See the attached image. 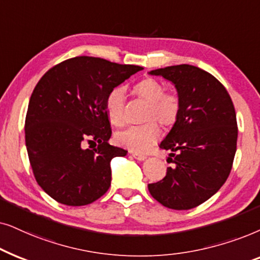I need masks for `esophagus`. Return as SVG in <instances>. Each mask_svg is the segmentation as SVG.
Returning a JSON list of instances; mask_svg holds the SVG:
<instances>
[{
    "mask_svg": "<svg viewBox=\"0 0 260 260\" xmlns=\"http://www.w3.org/2000/svg\"><path fill=\"white\" fill-rule=\"evenodd\" d=\"M132 155L134 158L137 159V160H140V161H143V160H145V159H146L147 157L145 154H141V153H137V152H132Z\"/></svg>",
    "mask_w": 260,
    "mask_h": 260,
    "instance_id": "esophagus-1",
    "label": "esophagus"
}]
</instances>
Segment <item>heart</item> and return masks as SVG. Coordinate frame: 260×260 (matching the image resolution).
<instances>
[{
    "label": "heart",
    "instance_id": "obj_1",
    "mask_svg": "<svg viewBox=\"0 0 260 260\" xmlns=\"http://www.w3.org/2000/svg\"><path fill=\"white\" fill-rule=\"evenodd\" d=\"M134 92L148 103L141 126H132L116 133L115 140L120 146L132 152L143 153L157 143L160 136L158 123L171 126L176 122L181 109V101L174 92H166L164 85L153 78H145L134 85ZM124 92L122 88H114L106 99V112L110 122L122 126L124 117Z\"/></svg>",
    "mask_w": 260,
    "mask_h": 260
}]
</instances>
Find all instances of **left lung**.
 <instances>
[{
	"label": "left lung",
	"instance_id": "8db88e82",
	"mask_svg": "<svg viewBox=\"0 0 260 260\" xmlns=\"http://www.w3.org/2000/svg\"><path fill=\"white\" fill-rule=\"evenodd\" d=\"M148 74L171 82L181 101L177 120L159 144L170 152L174 166L148 190L168 208H195L219 191L231 172L238 139L233 102L213 75L197 67L174 65Z\"/></svg>",
	"mask_w": 260,
	"mask_h": 260
}]
</instances>
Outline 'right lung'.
<instances>
[{
    "instance_id": "right-lung-1",
    "label": "right lung",
    "mask_w": 260,
    "mask_h": 260,
    "mask_svg": "<svg viewBox=\"0 0 260 260\" xmlns=\"http://www.w3.org/2000/svg\"><path fill=\"white\" fill-rule=\"evenodd\" d=\"M141 70L82 55L55 65L38 82L26 115V146L34 177L52 199L85 206L109 189L110 161L127 151L108 144L106 99ZM85 140L98 147L83 149Z\"/></svg>"
}]
</instances>
